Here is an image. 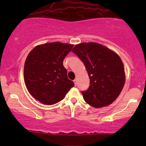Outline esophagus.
<instances>
[{"instance_id":"34e87169","label":"esophagus","mask_w":146,"mask_h":146,"mask_svg":"<svg viewBox=\"0 0 146 146\" xmlns=\"http://www.w3.org/2000/svg\"><path fill=\"white\" fill-rule=\"evenodd\" d=\"M73 82H74L75 85V86H76V85H77V80H73Z\"/></svg>"}]
</instances>
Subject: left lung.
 <instances>
[{
    "mask_svg": "<svg viewBox=\"0 0 146 146\" xmlns=\"http://www.w3.org/2000/svg\"><path fill=\"white\" fill-rule=\"evenodd\" d=\"M82 61L90 79L84 100L95 108L111 104L121 93L125 81L124 66L120 57L97 42H82L72 50Z\"/></svg>",
    "mask_w": 146,
    "mask_h": 146,
    "instance_id": "obj_1",
    "label": "left lung"
}]
</instances>
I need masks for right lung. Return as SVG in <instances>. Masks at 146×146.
Here are the masks:
<instances>
[{"instance_id":"1","label":"right lung","mask_w":146,"mask_h":146,"mask_svg":"<svg viewBox=\"0 0 146 146\" xmlns=\"http://www.w3.org/2000/svg\"><path fill=\"white\" fill-rule=\"evenodd\" d=\"M73 44L60 42L35 46L27 57L24 66V80L29 93L46 105L58 103L74 86L68 80L63 60Z\"/></svg>"}]
</instances>
